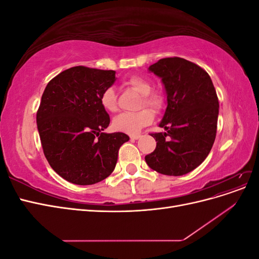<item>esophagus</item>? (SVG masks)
Listing matches in <instances>:
<instances>
[{
    "label": "esophagus",
    "instance_id": "esophagus-1",
    "mask_svg": "<svg viewBox=\"0 0 259 259\" xmlns=\"http://www.w3.org/2000/svg\"><path fill=\"white\" fill-rule=\"evenodd\" d=\"M140 138V135H132L131 136V140H137Z\"/></svg>",
    "mask_w": 259,
    "mask_h": 259
}]
</instances>
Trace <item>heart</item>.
Here are the masks:
<instances>
[{"mask_svg": "<svg viewBox=\"0 0 259 259\" xmlns=\"http://www.w3.org/2000/svg\"><path fill=\"white\" fill-rule=\"evenodd\" d=\"M126 88L142 95L140 108L148 107L154 112L162 110L164 96L159 90H153L150 80L140 75H132L123 83ZM100 104L106 111L115 112L117 110V97L112 88L106 89L100 96ZM153 121V113L149 109H143L137 112H125L114 117L112 126L115 131L128 135H136L144 127Z\"/></svg>", "mask_w": 259, "mask_h": 259, "instance_id": "b5f03b06", "label": "heart"}]
</instances>
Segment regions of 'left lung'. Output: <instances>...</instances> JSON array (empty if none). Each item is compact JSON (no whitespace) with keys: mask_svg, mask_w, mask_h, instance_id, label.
Returning a JSON list of instances; mask_svg holds the SVG:
<instances>
[{"mask_svg":"<svg viewBox=\"0 0 259 259\" xmlns=\"http://www.w3.org/2000/svg\"><path fill=\"white\" fill-rule=\"evenodd\" d=\"M149 71L161 77L167 107L154 133L155 150L145 156L149 167L163 175L182 176L206 159L215 142L219 104L208 73L179 57L160 59Z\"/></svg>","mask_w":259,"mask_h":259,"instance_id":"obj_1","label":"left lung"}]
</instances>
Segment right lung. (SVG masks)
Wrapping results in <instances>:
<instances>
[{"mask_svg": "<svg viewBox=\"0 0 259 259\" xmlns=\"http://www.w3.org/2000/svg\"><path fill=\"white\" fill-rule=\"evenodd\" d=\"M115 81L113 70L76 66L52 79L36 112L43 152L51 167L69 183L93 185L110 175L124 133H103L110 116L100 96Z\"/></svg>", "mask_w": 259, "mask_h": 259, "instance_id": "obj_1", "label": "right lung"}]
</instances>
